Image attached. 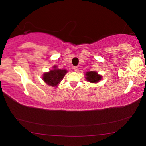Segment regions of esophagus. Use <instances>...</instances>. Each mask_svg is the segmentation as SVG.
<instances>
[{
    "instance_id": "1",
    "label": "esophagus",
    "mask_w": 146,
    "mask_h": 146,
    "mask_svg": "<svg viewBox=\"0 0 146 146\" xmlns=\"http://www.w3.org/2000/svg\"><path fill=\"white\" fill-rule=\"evenodd\" d=\"M78 66H74V67H73V71H78Z\"/></svg>"
}]
</instances>
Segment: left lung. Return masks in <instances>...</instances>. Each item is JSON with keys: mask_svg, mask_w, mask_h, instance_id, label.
I'll list each match as a JSON object with an SVG mask.
<instances>
[{"mask_svg": "<svg viewBox=\"0 0 146 146\" xmlns=\"http://www.w3.org/2000/svg\"><path fill=\"white\" fill-rule=\"evenodd\" d=\"M86 80L90 83H97L102 80V76L99 75L96 71H88L86 74Z\"/></svg>", "mask_w": 146, "mask_h": 146, "instance_id": "obj_1", "label": "left lung"}]
</instances>
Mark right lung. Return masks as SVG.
Segmentation results:
<instances>
[{"mask_svg": "<svg viewBox=\"0 0 146 146\" xmlns=\"http://www.w3.org/2000/svg\"><path fill=\"white\" fill-rule=\"evenodd\" d=\"M53 70L43 74L42 79L45 83L51 86H58V84L62 81L64 75L67 73L66 69H60L58 66H54Z\"/></svg>", "mask_w": 146, "mask_h": 146, "instance_id": "obj_1", "label": "right lung"}]
</instances>
